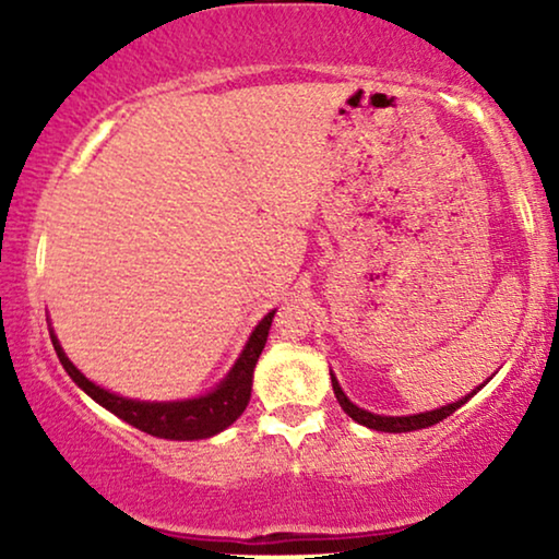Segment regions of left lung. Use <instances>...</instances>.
<instances>
[{
  "instance_id": "obj_1",
  "label": "left lung",
  "mask_w": 559,
  "mask_h": 559,
  "mask_svg": "<svg viewBox=\"0 0 559 559\" xmlns=\"http://www.w3.org/2000/svg\"><path fill=\"white\" fill-rule=\"evenodd\" d=\"M331 381H333L335 400H338V404L343 407V412H346V415H348L350 419H354V423L364 425V427H369V430H379V432H412V430H423V427L438 425V423H442V419H445V417L453 415V412H455L457 407H463V404L468 402L471 396L476 394L478 389L486 384V381H484V384L473 389L471 394H465L463 400H457V402H453V404H445V407H438V409H430V412H419V415L386 417V415H373V412H369V409L356 407V404L350 402L348 396H346V392H343L341 384H338V379H335L333 373H331Z\"/></svg>"
}]
</instances>
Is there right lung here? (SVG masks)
<instances>
[{"label": "right lung", "instance_id": "1", "mask_svg": "<svg viewBox=\"0 0 559 559\" xmlns=\"http://www.w3.org/2000/svg\"><path fill=\"white\" fill-rule=\"evenodd\" d=\"M274 312L277 310L266 312V316L259 320V325L251 331L247 346H243L239 358H236L231 371H228L209 394L193 396V400H178V402H140V400H129V396L114 394L109 389L94 384V381L86 379L79 369H75L71 358L66 356V350L60 348V341L58 335L52 333V328H50V341L60 358V364H63V369L68 371V377H71L96 404H102L104 409H109L111 415L124 419V423L136 427V430L155 435V438L205 440V438H213V435L224 432L226 427L234 425L236 419L241 417V412L247 409V404L251 400L254 366L264 350Z\"/></svg>", "mask_w": 559, "mask_h": 559}]
</instances>
